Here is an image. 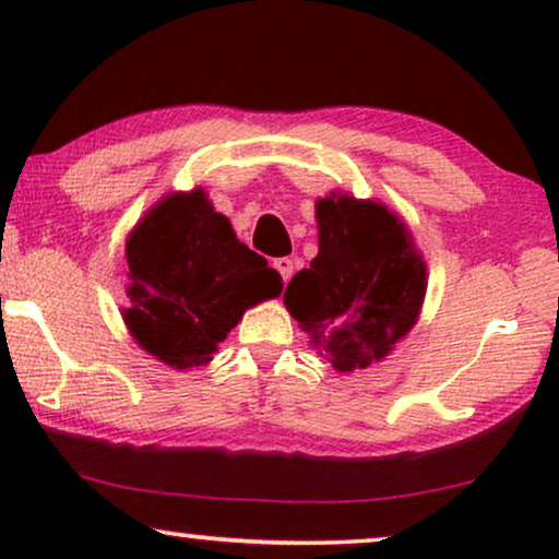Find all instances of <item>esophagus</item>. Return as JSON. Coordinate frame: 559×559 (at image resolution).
<instances>
[{
	"label": "esophagus",
	"instance_id": "34e87169",
	"mask_svg": "<svg viewBox=\"0 0 559 559\" xmlns=\"http://www.w3.org/2000/svg\"><path fill=\"white\" fill-rule=\"evenodd\" d=\"M274 270H277L280 274H282V280H289L293 277V272H295V264H293V259L289 257H280V259H274Z\"/></svg>",
	"mask_w": 559,
	"mask_h": 559
}]
</instances>
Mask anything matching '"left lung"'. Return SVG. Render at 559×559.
Masks as SVG:
<instances>
[{
  "mask_svg": "<svg viewBox=\"0 0 559 559\" xmlns=\"http://www.w3.org/2000/svg\"><path fill=\"white\" fill-rule=\"evenodd\" d=\"M318 257L285 289V305L335 371L381 361L417 323L427 266L386 205L328 195L316 203Z\"/></svg>",
  "mask_w": 559,
  "mask_h": 559,
  "instance_id": "left-lung-1",
  "label": "left lung"
}]
</instances>
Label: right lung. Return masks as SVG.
I'll return each instance as SVG.
<instances>
[{
    "mask_svg": "<svg viewBox=\"0 0 559 559\" xmlns=\"http://www.w3.org/2000/svg\"><path fill=\"white\" fill-rule=\"evenodd\" d=\"M132 338L173 369L209 364L251 305L282 293L277 270L236 239L201 188L173 193L127 239Z\"/></svg>",
    "mask_w": 559,
    "mask_h": 559,
    "instance_id": "right-lung-1",
    "label": "right lung"
}]
</instances>
